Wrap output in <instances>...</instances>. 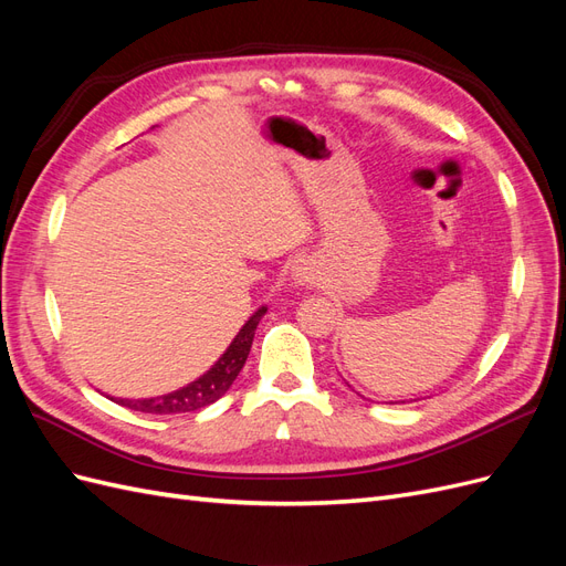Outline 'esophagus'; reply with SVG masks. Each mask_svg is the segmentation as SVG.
<instances>
[{
	"label": "esophagus",
	"mask_w": 566,
	"mask_h": 566,
	"mask_svg": "<svg viewBox=\"0 0 566 566\" xmlns=\"http://www.w3.org/2000/svg\"><path fill=\"white\" fill-rule=\"evenodd\" d=\"M293 276L297 283H312L314 281V266L310 260H300L295 266H293Z\"/></svg>",
	"instance_id": "1"
}]
</instances>
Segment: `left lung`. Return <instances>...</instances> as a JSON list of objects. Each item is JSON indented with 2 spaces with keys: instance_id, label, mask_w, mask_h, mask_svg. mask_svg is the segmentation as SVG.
<instances>
[{
  "instance_id": "8db88e82",
  "label": "left lung",
  "mask_w": 566,
  "mask_h": 566,
  "mask_svg": "<svg viewBox=\"0 0 566 566\" xmlns=\"http://www.w3.org/2000/svg\"><path fill=\"white\" fill-rule=\"evenodd\" d=\"M399 403H406V401H399Z\"/></svg>"
}]
</instances>
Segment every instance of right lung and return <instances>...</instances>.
<instances>
[{
	"label": "right lung",
	"mask_w": 566,
	"mask_h": 566,
	"mask_svg": "<svg viewBox=\"0 0 566 566\" xmlns=\"http://www.w3.org/2000/svg\"><path fill=\"white\" fill-rule=\"evenodd\" d=\"M264 314H266V306L256 310L250 316V321L243 325L241 333L233 337L229 349L221 354L219 361L196 382L186 385V387H181L172 394H165V397L136 399V401L115 399V403L127 406L132 410H142V413H153V416L191 413V410H198V408L214 403L217 399L224 397L229 387L233 385V380L238 378V373H241V368L245 366L250 347H252V339H254V331H256V325H260Z\"/></svg>",
	"instance_id": "obj_1"
}]
</instances>
